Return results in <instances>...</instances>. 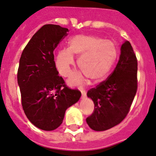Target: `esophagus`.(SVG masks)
I'll list each match as a JSON object with an SVG mask.
<instances>
[{
	"mask_svg": "<svg viewBox=\"0 0 156 156\" xmlns=\"http://www.w3.org/2000/svg\"><path fill=\"white\" fill-rule=\"evenodd\" d=\"M80 90H81V95H82V97H85V96H86V91H85V89H83V88H81Z\"/></svg>",
	"mask_w": 156,
	"mask_h": 156,
	"instance_id": "esophagus-1",
	"label": "esophagus"
}]
</instances>
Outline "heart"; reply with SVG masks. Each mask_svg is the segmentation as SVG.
Masks as SVG:
<instances>
[{
  "instance_id": "heart-1",
  "label": "heart",
  "mask_w": 156,
  "mask_h": 156,
  "mask_svg": "<svg viewBox=\"0 0 156 156\" xmlns=\"http://www.w3.org/2000/svg\"><path fill=\"white\" fill-rule=\"evenodd\" d=\"M74 55L79 57L80 69L91 81L104 79L118 56V49L114 42L106 40L95 35H76L68 40V48L57 52L55 64L62 76L68 77L75 65ZM83 81L81 73H75L69 79L71 85H78Z\"/></svg>"
}]
</instances>
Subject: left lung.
<instances>
[{"label": "left lung", "mask_w": 156, "mask_h": 156, "mask_svg": "<svg viewBox=\"0 0 156 156\" xmlns=\"http://www.w3.org/2000/svg\"><path fill=\"white\" fill-rule=\"evenodd\" d=\"M120 50V60L111 75L87 92L95 108L86 122L96 131L110 129L123 121L137 92V57L129 41L123 43Z\"/></svg>", "instance_id": "8db88e82"}]
</instances>
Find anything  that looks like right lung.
Masks as SVG:
<instances>
[{
	"label": "right lung",
	"instance_id": "1",
	"mask_svg": "<svg viewBox=\"0 0 156 156\" xmlns=\"http://www.w3.org/2000/svg\"><path fill=\"white\" fill-rule=\"evenodd\" d=\"M68 32L57 25H44L29 40L19 61L17 78L22 108L29 121L43 130L57 129L66 109L81 95L67 86L54 61V50Z\"/></svg>",
	"mask_w": 156,
	"mask_h": 156
}]
</instances>
